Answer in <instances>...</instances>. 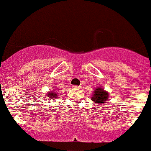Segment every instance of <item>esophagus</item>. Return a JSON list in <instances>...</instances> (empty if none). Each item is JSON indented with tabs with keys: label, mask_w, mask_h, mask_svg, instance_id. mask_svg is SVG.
<instances>
[{
	"label": "esophagus",
	"mask_w": 151,
	"mask_h": 151,
	"mask_svg": "<svg viewBox=\"0 0 151 151\" xmlns=\"http://www.w3.org/2000/svg\"><path fill=\"white\" fill-rule=\"evenodd\" d=\"M72 88L74 89H76V90H77V89H80V86H77V85H73Z\"/></svg>",
	"instance_id": "obj_1"
}]
</instances>
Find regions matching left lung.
<instances>
[{
	"label": "left lung",
	"instance_id": "left-lung-1",
	"mask_svg": "<svg viewBox=\"0 0 151 151\" xmlns=\"http://www.w3.org/2000/svg\"><path fill=\"white\" fill-rule=\"evenodd\" d=\"M109 93L105 91L104 89L98 87L93 90V94L91 100L96 104L101 105L106 102L109 98Z\"/></svg>",
	"mask_w": 151,
	"mask_h": 151
}]
</instances>
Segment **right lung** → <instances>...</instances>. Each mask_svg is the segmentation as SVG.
Returning a JSON list of instances; mask_svg holds the SVG:
<instances>
[{
    "label": "right lung",
    "mask_w": 151,
    "mask_h": 151,
    "mask_svg": "<svg viewBox=\"0 0 151 151\" xmlns=\"http://www.w3.org/2000/svg\"><path fill=\"white\" fill-rule=\"evenodd\" d=\"M57 96H58V94H57V93L54 91H51L47 93V98H51V99L53 100L55 99V98H57Z\"/></svg>",
    "instance_id": "right-lung-1"
}]
</instances>
